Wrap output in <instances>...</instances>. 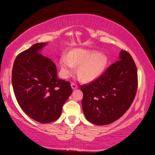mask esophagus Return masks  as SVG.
I'll use <instances>...</instances> for the list:
<instances>
[{
  "label": "esophagus",
  "mask_w": 155,
  "mask_h": 155,
  "mask_svg": "<svg viewBox=\"0 0 155 155\" xmlns=\"http://www.w3.org/2000/svg\"><path fill=\"white\" fill-rule=\"evenodd\" d=\"M71 86L73 90H76V89L78 88V85L76 84H74V83H72L71 84Z\"/></svg>",
  "instance_id": "esophagus-1"
}]
</instances>
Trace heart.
Wrapping results in <instances>:
<instances>
[{"label":"heart","mask_w":155,"mask_h":155,"mask_svg":"<svg viewBox=\"0 0 155 155\" xmlns=\"http://www.w3.org/2000/svg\"><path fill=\"white\" fill-rule=\"evenodd\" d=\"M60 63L63 78L68 77L74 72L75 65H79L78 74L84 81H90L102 74L107 64V58L96 51L76 49L68 55L63 54Z\"/></svg>","instance_id":"heart-1"}]
</instances>
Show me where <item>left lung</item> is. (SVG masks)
<instances>
[{
	"label": "left lung",
	"instance_id": "8db88e82",
	"mask_svg": "<svg viewBox=\"0 0 155 155\" xmlns=\"http://www.w3.org/2000/svg\"><path fill=\"white\" fill-rule=\"evenodd\" d=\"M119 58L100 77L81 87L84 114L96 125L111 124L120 119L136 96L138 74L134 60L122 49Z\"/></svg>",
	"mask_w": 155,
	"mask_h": 155
}]
</instances>
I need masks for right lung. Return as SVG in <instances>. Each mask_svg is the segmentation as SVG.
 Listing matches in <instances>:
<instances>
[{"instance_id": "add662e5", "label": "right lung", "mask_w": 155, "mask_h": 155, "mask_svg": "<svg viewBox=\"0 0 155 155\" xmlns=\"http://www.w3.org/2000/svg\"><path fill=\"white\" fill-rule=\"evenodd\" d=\"M47 43H37L17 55L12 68L14 92L21 108L36 122L49 123L59 118L72 89L59 79L56 65L40 54Z\"/></svg>"}]
</instances>
